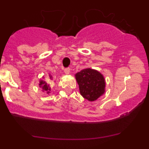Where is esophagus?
I'll use <instances>...</instances> for the list:
<instances>
[{
    "mask_svg": "<svg viewBox=\"0 0 149 149\" xmlns=\"http://www.w3.org/2000/svg\"><path fill=\"white\" fill-rule=\"evenodd\" d=\"M70 71H71V69L69 68H66L64 69V72H65L66 74H70Z\"/></svg>",
    "mask_w": 149,
    "mask_h": 149,
    "instance_id": "obj_1",
    "label": "esophagus"
}]
</instances>
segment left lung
Instances as JSON below:
<instances>
[{
  "instance_id": "obj_1",
  "label": "left lung",
  "mask_w": 149,
  "mask_h": 149,
  "mask_svg": "<svg viewBox=\"0 0 149 149\" xmlns=\"http://www.w3.org/2000/svg\"><path fill=\"white\" fill-rule=\"evenodd\" d=\"M75 78L81 95L89 101H95L104 93V78L98 71L83 69L76 74Z\"/></svg>"
}]
</instances>
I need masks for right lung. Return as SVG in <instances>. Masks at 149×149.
<instances>
[{
  "instance_id": "1",
  "label": "right lung",
  "mask_w": 149,
  "mask_h": 149,
  "mask_svg": "<svg viewBox=\"0 0 149 149\" xmlns=\"http://www.w3.org/2000/svg\"><path fill=\"white\" fill-rule=\"evenodd\" d=\"M39 86H42V89H44L45 91H48V93H49V92H48V91L50 90L49 86H48V84H46V83L45 82V81H41L40 83H39Z\"/></svg>"
}]
</instances>
